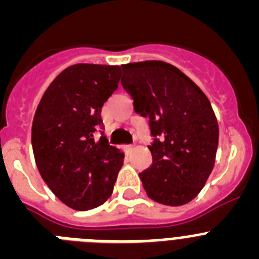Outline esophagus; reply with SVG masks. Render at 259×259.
<instances>
[{"label": "esophagus", "instance_id": "esophagus-1", "mask_svg": "<svg viewBox=\"0 0 259 259\" xmlns=\"http://www.w3.org/2000/svg\"><path fill=\"white\" fill-rule=\"evenodd\" d=\"M125 149L132 150V149H134V145H132V144H130V145H125Z\"/></svg>", "mask_w": 259, "mask_h": 259}]
</instances>
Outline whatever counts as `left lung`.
<instances>
[{"label": "left lung", "instance_id": "1", "mask_svg": "<svg viewBox=\"0 0 259 259\" xmlns=\"http://www.w3.org/2000/svg\"><path fill=\"white\" fill-rule=\"evenodd\" d=\"M122 87L139 115L149 119L153 162L139 174L148 197L168 206L188 203L211 174L219 128L205 93L162 61L122 66Z\"/></svg>", "mask_w": 259, "mask_h": 259}]
</instances>
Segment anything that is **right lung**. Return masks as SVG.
<instances>
[{
	"instance_id": "add662e5",
	"label": "right lung",
	"mask_w": 259,
	"mask_h": 259,
	"mask_svg": "<svg viewBox=\"0 0 259 259\" xmlns=\"http://www.w3.org/2000/svg\"><path fill=\"white\" fill-rule=\"evenodd\" d=\"M119 75V66H70L53 80L36 109L32 149L38 172L71 209H95L113 193L124 155L95 136Z\"/></svg>"
}]
</instances>
